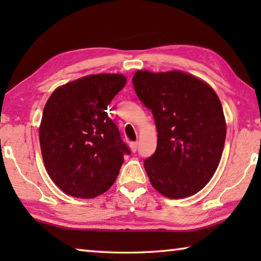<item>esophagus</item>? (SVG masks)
<instances>
[{
    "mask_svg": "<svg viewBox=\"0 0 261 261\" xmlns=\"http://www.w3.org/2000/svg\"><path fill=\"white\" fill-rule=\"evenodd\" d=\"M130 148L132 152H137V148H138V141H134V143H130Z\"/></svg>",
    "mask_w": 261,
    "mask_h": 261,
    "instance_id": "obj_1",
    "label": "esophagus"
}]
</instances>
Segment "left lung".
Instances as JSON below:
<instances>
[{"label":"left lung","mask_w":261,"mask_h":261,"mask_svg":"<svg viewBox=\"0 0 261 261\" xmlns=\"http://www.w3.org/2000/svg\"><path fill=\"white\" fill-rule=\"evenodd\" d=\"M132 83L158 131L155 152L144 162L149 182L173 199L199 192L213 177L226 140L219 96L208 84L182 71L138 70Z\"/></svg>","instance_id":"1"}]
</instances>
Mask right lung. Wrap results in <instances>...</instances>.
Returning a JSON list of instances; mask_svg holds the SVG:
<instances>
[{"mask_svg": "<svg viewBox=\"0 0 261 261\" xmlns=\"http://www.w3.org/2000/svg\"><path fill=\"white\" fill-rule=\"evenodd\" d=\"M125 83L123 74H91L60 86L48 99L39 129L42 159L67 194L94 198L117 178L130 148L106 110Z\"/></svg>", "mask_w": 261, "mask_h": 261, "instance_id": "right-lung-1", "label": "right lung"}]
</instances>
